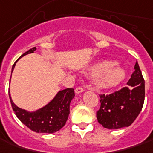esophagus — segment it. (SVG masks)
I'll use <instances>...</instances> for the list:
<instances>
[{
	"mask_svg": "<svg viewBox=\"0 0 153 153\" xmlns=\"http://www.w3.org/2000/svg\"><path fill=\"white\" fill-rule=\"evenodd\" d=\"M85 91V89L83 88V87H77L76 89H75V93L77 94H79V93L83 92Z\"/></svg>",
	"mask_w": 153,
	"mask_h": 153,
	"instance_id": "obj_1",
	"label": "esophagus"
}]
</instances>
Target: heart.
<instances>
[{
    "label": "heart",
    "instance_id": "obj_1",
    "mask_svg": "<svg viewBox=\"0 0 153 153\" xmlns=\"http://www.w3.org/2000/svg\"><path fill=\"white\" fill-rule=\"evenodd\" d=\"M89 74L92 76H97V85L102 88L115 86L123 80L125 72L121 67L113 65V62L105 61L92 67Z\"/></svg>",
    "mask_w": 153,
    "mask_h": 153
}]
</instances>
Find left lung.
<instances>
[{"mask_svg":"<svg viewBox=\"0 0 153 153\" xmlns=\"http://www.w3.org/2000/svg\"><path fill=\"white\" fill-rule=\"evenodd\" d=\"M127 85L111 94L99 95L101 107L97 112V118L104 128L128 127L140 113L145 100V80L137 62Z\"/></svg>","mask_w":153,"mask_h":153,"instance_id":"obj_1","label":"left lung"}]
</instances>
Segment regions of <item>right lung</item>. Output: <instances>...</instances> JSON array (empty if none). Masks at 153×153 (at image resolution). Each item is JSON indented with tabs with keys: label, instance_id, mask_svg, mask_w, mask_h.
<instances>
[{
	"label": "right lung",
	"instance_id": "obj_1",
	"mask_svg": "<svg viewBox=\"0 0 153 153\" xmlns=\"http://www.w3.org/2000/svg\"><path fill=\"white\" fill-rule=\"evenodd\" d=\"M35 50L36 47H33L21 56L33 53ZM15 63L13 65L12 72L15 67ZM8 93L13 110L18 119L24 125L36 133L51 134L58 131L65 125L69 115V105L74 97V90L73 88H67L60 91L55 98L45 107L37 110L36 112L29 113L17 107L12 101L10 91H8Z\"/></svg>",
	"mask_w": 153,
	"mask_h": 153
}]
</instances>
